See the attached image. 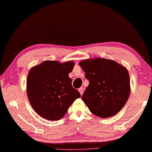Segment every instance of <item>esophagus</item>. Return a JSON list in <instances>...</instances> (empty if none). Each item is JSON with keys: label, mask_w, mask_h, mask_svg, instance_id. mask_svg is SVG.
I'll return each mask as SVG.
<instances>
[{"label": "esophagus", "mask_w": 152, "mask_h": 152, "mask_svg": "<svg viewBox=\"0 0 152 152\" xmlns=\"http://www.w3.org/2000/svg\"><path fill=\"white\" fill-rule=\"evenodd\" d=\"M83 91H84V89H83V87L79 88V92H80V95H83Z\"/></svg>", "instance_id": "esophagus-1"}]
</instances>
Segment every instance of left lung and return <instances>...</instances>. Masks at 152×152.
Instances as JSON below:
<instances>
[{"mask_svg":"<svg viewBox=\"0 0 152 152\" xmlns=\"http://www.w3.org/2000/svg\"><path fill=\"white\" fill-rule=\"evenodd\" d=\"M79 64L89 80L82 96L89 110L102 118L116 115L131 92L127 69L115 61L102 58L84 60Z\"/></svg>","mask_w":152,"mask_h":152,"instance_id":"obj_1","label":"left lung"}]
</instances>
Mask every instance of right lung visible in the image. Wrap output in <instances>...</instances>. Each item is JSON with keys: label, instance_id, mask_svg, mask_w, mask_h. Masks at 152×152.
I'll return each instance as SVG.
<instances>
[{"label": "right lung", "instance_id": "add662e5", "mask_svg": "<svg viewBox=\"0 0 152 152\" xmlns=\"http://www.w3.org/2000/svg\"><path fill=\"white\" fill-rule=\"evenodd\" d=\"M75 63L45 61L30 69L27 79V94L35 112L42 118L57 121L66 115L80 94L73 88L69 73Z\"/></svg>", "mask_w": 152, "mask_h": 152}]
</instances>
